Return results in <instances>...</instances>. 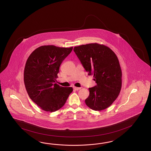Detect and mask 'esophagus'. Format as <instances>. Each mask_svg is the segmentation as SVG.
<instances>
[{
	"instance_id": "34e87169",
	"label": "esophagus",
	"mask_w": 151,
	"mask_h": 151,
	"mask_svg": "<svg viewBox=\"0 0 151 151\" xmlns=\"http://www.w3.org/2000/svg\"><path fill=\"white\" fill-rule=\"evenodd\" d=\"M73 88L75 90L78 91V90H79L80 89H81V87H73Z\"/></svg>"
}]
</instances>
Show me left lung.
I'll return each instance as SVG.
<instances>
[{
    "instance_id": "8db88e82",
    "label": "left lung",
    "mask_w": 151,
    "mask_h": 151,
    "mask_svg": "<svg viewBox=\"0 0 151 151\" xmlns=\"http://www.w3.org/2000/svg\"><path fill=\"white\" fill-rule=\"evenodd\" d=\"M73 51L97 83L88 88L86 105L95 111L105 110L116 100L121 89L122 71L117 56L109 47L97 43L75 46Z\"/></svg>"
}]
</instances>
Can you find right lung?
Here are the masks:
<instances>
[{
  "mask_svg": "<svg viewBox=\"0 0 151 151\" xmlns=\"http://www.w3.org/2000/svg\"><path fill=\"white\" fill-rule=\"evenodd\" d=\"M73 48L41 46L27 59L24 73L25 86L29 97L44 111L59 110L73 91L71 87H62L56 83L60 66Z\"/></svg>",
  "mask_w": 151,
  "mask_h": 151,
  "instance_id": "obj_1",
  "label": "right lung"
}]
</instances>
